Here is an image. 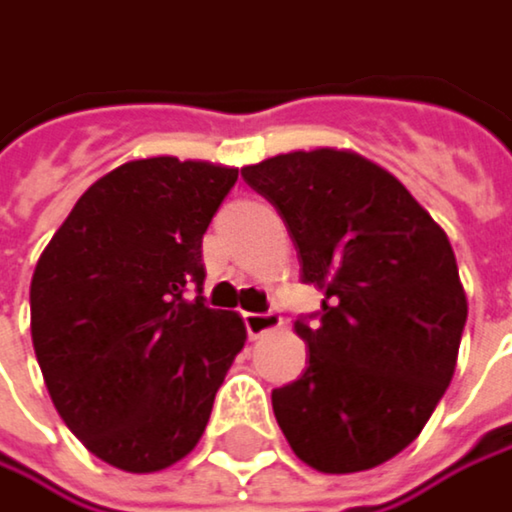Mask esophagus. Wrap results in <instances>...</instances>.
<instances>
[{
    "mask_svg": "<svg viewBox=\"0 0 512 512\" xmlns=\"http://www.w3.org/2000/svg\"><path fill=\"white\" fill-rule=\"evenodd\" d=\"M242 324H245L248 339H261L264 333L276 330V327L282 324V318L273 315V312H245V315H242Z\"/></svg>",
    "mask_w": 512,
    "mask_h": 512,
    "instance_id": "1",
    "label": "esophagus"
}]
</instances>
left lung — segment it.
Segmentation results:
<instances>
[{
    "mask_svg": "<svg viewBox=\"0 0 512 512\" xmlns=\"http://www.w3.org/2000/svg\"><path fill=\"white\" fill-rule=\"evenodd\" d=\"M282 215L300 279L324 291L294 327L306 372L273 390L291 450L324 474L402 453L456 372L468 318L447 233L384 167L312 149L242 167Z\"/></svg>",
    "mask_w": 512,
    "mask_h": 512,
    "instance_id": "obj_1",
    "label": "left lung"
}]
</instances>
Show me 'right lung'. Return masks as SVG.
Segmentation results:
<instances>
[{"label":"right lung","mask_w":512,"mask_h":512,"mask_svg":"<svg viewBox=\"0 0 512 512\" xmlns=\"http://www.w3.org/2000/svg\"><path fill=\"white\" fill-rule=\"evenodd\" d=\"M239 170L128 161L74 203L32 276V345L65 426L101 462L149 474L194 450L245 345L209 309L203 233Z\"/></svg>","instance_id":"1"}]
</instances>
